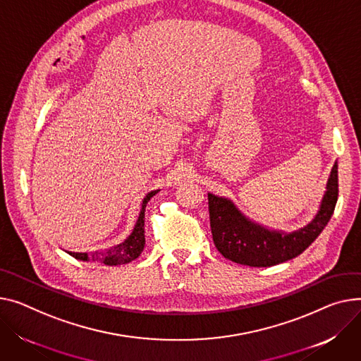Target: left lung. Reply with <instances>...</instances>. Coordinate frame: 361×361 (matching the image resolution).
Masks as SVG:
<instances>
[{
    "mask_svg": "<svg viewBox=\"0 0 361 361\" xmlns=\"http://www.w3.org/2000/svg\"><path fill=\"white\" fill-rule=\"evenodd\" d=\"M213 243L228 259L250 267H270L302 254L328 225L338 199V164L326 181L319 209L303 228L284 232L250 219L226 197L207 193Z\"/></svg>",
    "mask_w": 361,
    "mask_h": 361,
    "instance_id": "1",
    "label": "left lung"
}]
</instances>
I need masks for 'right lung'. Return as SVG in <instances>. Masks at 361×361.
Masks as SVG:
<instances>
[{
    "label": "right lung",
    "instance_id": "obj_1",
    "mask_svg": "<svg viewBox=\"0 0 361 361\" xmlns=\"http://www.w3.org/2000/svg\"><path fill=\"white\" fill-rule=\"evenodd\" d=\"M158 191L159 190H151L149 193H147V196L142 199L137 221L133 226V231L123 243H120L106 251H95L91 254L69 251L66 252L80 261H99L106 264V266H120V264H128L137 258L142 254L143 247H145V209L148 202L158 193Z\"/></svg>",
    "mask_w": 361,
    "mask_h": 361
}]
</instances>
